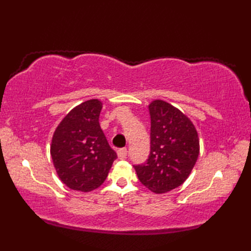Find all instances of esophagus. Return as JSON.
<instances>
[{"instance_id": "34e87169", "label": "esophagus", "mask_w": 251, "mask_h": 251, "mask_svg": "<svg viewBox=\"0 0 251 251\" xmlns=\"http://www.w3.org/2000/svg\"><path fill=\"white\" fill-rule=\"evenodd\" d=\"M117 156H119V158H121V159L126 158V156H127V149L126 148L120 149V150L117 151Z\"/></svg>"}]
</instances>
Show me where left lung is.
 <instances>
[{
    "mask_svg": "<svg viewBox=\"0 0 251 251\" xmlns=\"http://www.w3.org/2000/svg\"><path fill=\"white\" fill-rule=\"evenodd\" d=\"M151 151L145 164L136 165L140 182L154 193H166L188 179L200 154L193 123L179 109L163 100L149 104Z\"/></svg>",
    "mask_w": 251,
    "mask_h": 251,
    "instance_id": "obj_1",
    "label": "left lung"
}]
</instances>
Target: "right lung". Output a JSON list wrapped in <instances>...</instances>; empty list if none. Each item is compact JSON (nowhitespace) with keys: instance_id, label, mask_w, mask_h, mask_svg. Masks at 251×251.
Wrapping results in <instances>:
<instances>
[{"instance_id":"obj_1","label":"right lung","mask_w":251,"mask_h":251,"mask_svg":"<svg viewBox=\"0 0 251 251\" xmlns=\"http://www.w3.org/2000/svg\"><path fill=\"white\" fill-rule=\"evenodd\" d=\"M102 102L90 99L73 108L57 126L50 155L68 188L90 192L104 182L117 157L99 124Z\"/></svg>"}]
</instances>
